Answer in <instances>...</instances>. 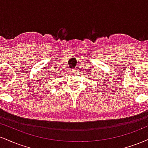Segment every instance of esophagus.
<instances>
[{
	"label": "esophagus",
	"instance_id": "1",
	"mask_svg": "<svg viewBox=\"0 0 148 148\" xmlns=\"http://www.w3.org/2000/svg\"><path fill=\"white\" fill-rule=\"evenodd\" d=\"M75 72H76V70H75V69H71V71H70V74H75Z\"/></svg>",
	"mask_w": 148,
	"mask_h": 148
}]
</instances>
